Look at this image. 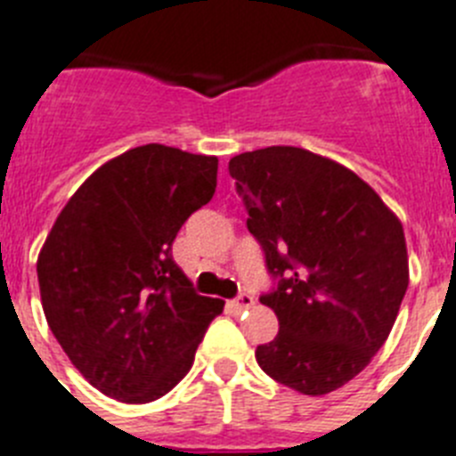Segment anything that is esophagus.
<instances>
[{
	"instance_id": "esophagus-1",
	"label": "esophagus",
	"mask_w": 456,
	"mask_h": 456,
	"mask_svg": "<svg viewBox=\"0 0 456 456\" xmlns=\"http://www.w3.org/2000/svg\"><path fill=\"white\" fill-rule=\"evenodd\" d=\"M254 305H256L254 297H251V295H247V293H242L240 297H235V299H231V302H228V309H231L232 314H242L244 309H251Z\"/></svg>"
}]
</instances>
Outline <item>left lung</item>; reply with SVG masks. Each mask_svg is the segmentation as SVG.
<instances>
[{
    "label": "left lung",
    "instance_id": "8db88e82",
    "mask_svg": "<svg viewBox=\"0 0 456 456\" xmlns=\"http://www.w3.org/2000/svg\"><path fill=\"white\" fill-rule=\"evenodd\" d=\"M228 170L279 276L260 297L279 318L256 348L260 369L302 395L339 390L387 341L406 295L402 221L353 170L302 147L244 151Z\"/></svg>",
    "mask_w": 456,
    "mask_h": 456
}]
</instances>
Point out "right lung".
Masks as SVG:
<instances>
[{
  "label": "right lung",
  "mask_w": 456,
  "mask_h": 456,
  "mask_svg": "<svg viewBox=\"0 0 456 456\" xmlns=\"http://www.w3.org/2000/svg\"><path fill=\"white\" fill-rule=\"evenodd\" d=\"M216 168V157L134 147L89 175L43 242L45 321L73 367L117 402L173 390L224 311L173 260L182 224L212 200Z\"/></svg>",
  "instance_id": "1"
}]
</instances>
